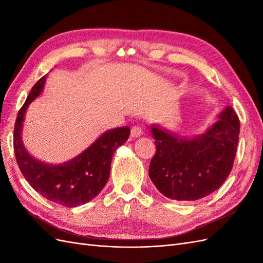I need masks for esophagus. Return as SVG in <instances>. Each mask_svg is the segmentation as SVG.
Returning <instances> with one entry per match:
<instances>
[{
    "label": "esophagus",
    "mask_w": 263,
    "mask_h": 263,
    "mask_svg": "<svg viewBox=\"0 0 263 263\" xmlns=\"http://www.w3.org/2000/svg\"><path fill=\"white\" fill-rule=\"evenodd\" d=\"M142 135V129L140 128V127H138V126H134V127H132V130H130V136L133 137V138H138V137H140Z\"/></svg>",
    "instance_id": "1"
}]
</instances>
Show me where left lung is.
I'll return each instance as SVG.
<instances>
[{
	"mask_svg": "<svg viewBox=\"0 0 263 263\" xmlns=\"http://www.w3.org/2000/svg\"><path fill=\"white\" fill-rule=\"evenodd\" d=\"M239 129V119L232 106L195 136L151 124L157 151L149 165L150 180L170 200L187 202L210 195L233 169Z\"/></svg>",
	"mask_w": 263,
	"mask_h": 263,
	"instance_id": "1",
	"label": "left lung"
}]
</instances>
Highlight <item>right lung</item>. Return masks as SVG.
I'll return each instance as SVG.
<instances>
[{
  "label": "right lung",
  "instance_id": "right-lung-1",
  "mask_svg": "<svg viewBox=\"0 0 263 263\" xmlns=\"http://www.w3.org/2000/svg\"><path fill=\"white\" fill-rule=\"evenodd\" d=\"M47 74L31 87L20 109L14 128V151L26 181L47 200L67 208L83 205L99 195L109 178L115 150L128 139V126L107 129L80 155L59 164L44 162L28 153L23 142V126L30 103L44 91Z\"/></svg>",
  "mask_w": 263,
  "mask_h": 263
}]
</instances>
